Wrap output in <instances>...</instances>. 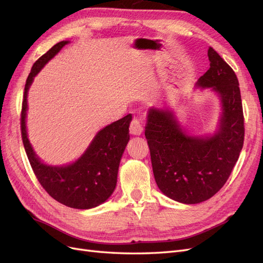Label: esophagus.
Segmentation results:
<instances>
[{"label": "esophagus", "mask_w": 263, "mask_h": 263, "mask_svg": "<svg viewBox=\"0 0 263 263\" xmlns=\"http://www.w3.org/2000/svg\"><path fill=\"white\" fill-rule=\"evenodd\" d=\"M144 130V127H142V124L138 121L137 118H134L130 126H129V132L132 135H135V136H139V135Z\"/></svg>", "instance_id": "esophagus-1"}]
</instances>
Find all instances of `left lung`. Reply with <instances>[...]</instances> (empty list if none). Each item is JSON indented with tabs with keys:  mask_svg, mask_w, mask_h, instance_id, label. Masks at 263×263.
Wrapping results in <instances>:
<instances>
[{
	"mask_svg": "<svg viewBox=\"0 0 263 263\" xmlns=\"http://www.w3.org/2000/svg\"><path fill=\"white\" fill-rule=\"evenodd\" d=\"M210 69L197 86L219 95L222 113L213 136H190L172 110L151 107L145 136L158 187L172 200L197 204L224 186L243 146L245 126L239 82L228 63L209 48Z\"/></svg>",
	"mask_w": 263,
	"mask_h": 263,
	"instance_id": "left-lung-1",
	"label": "left lung"
}]
</instances>
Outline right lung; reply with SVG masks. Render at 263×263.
<instances>
[{
    "instance_id": "right-lung-1",
    "label": "right lung",
    "mask_w": 263,
    "mask_h": 263,
    "mask_svg": "<svg viewBox=\"0 0 263 263\" xmlns=\"http://www.w3.org/2000/svg\"><path fill=\"white\" fill-rule=\"evenodd\" d=\"M68 43L63 41L55 44L34 63L30 70L22 104V139L31 169L46 192L68 208L89 210L104 203L114 192L119 162L129 141L132 114L101 129L76 162L54 166L41 161L27 137V93L35 76Z\"/></svg>"
}]
</instances>
